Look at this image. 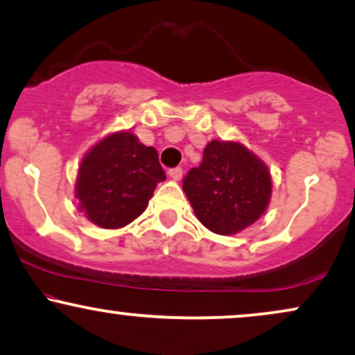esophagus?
Segmentation results:
<instances>
[{
  "instance_id": "34e87169",
  "label": "esophagus",
  "mask_w": 355,
  "mask_h": 355,
  "mask_svg": "<svg viewBox=\"0 0 355 355\" xmlns=\"http://www.w3.org/2000/svg\"><path fill=\"white\" fill-rule=\"evenodd\" d=\"M168 175H170V178H172V180L178 182V180H182L183 170L180 168V166H177V168H170L168 170Z\"/></svg>"
}]
</instances>
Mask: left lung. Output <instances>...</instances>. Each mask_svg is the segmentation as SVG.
Segmentation results:
<instances>
[{"label":"left lung","instance_id":"8db88e82","mask_svg":"<svg viewBox=\"0 0 355 355\" xmlns=\"http://www.w3.org/2000/svg\"><path fill=\"white\" fill-rule=\"evenodd\" d=\"M271 173L264 162L232 140H211L200 166L183 178L196 218L216 234H236L261 218L271 200Z\"/></svg>","mask_w":355,"mask_h":355}]
</instances>
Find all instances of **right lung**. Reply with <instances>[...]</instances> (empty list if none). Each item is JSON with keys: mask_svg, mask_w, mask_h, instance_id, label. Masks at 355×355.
Wrapping results in <instances>:
<instances>
[{"mask_svg": "<svg viewBox=\"0 0 355 355\" xmlns=\"http://www.w3.org/2000/svg\"><path fill=\"white\" fill-rule=\"evenodd\" d=\"M165 178L155 148L129 130L114 132L80 162L76 178L79 210L101 228H122L142 215L157 183Z\"/></svg>", "mask_w": 355, "mask_h": 355, "instance_id": "obj_1", "label": "right lung"}]
</instances>
